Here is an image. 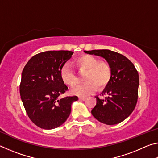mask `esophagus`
I'll use <instances>...</instances> for the list:
<instances>
[{
	"instance_id": "34e87169",
	"label": "esophagus",
	"mask_w": 158,
	"mask_h": 158,
	"mask_svg": "<svg viewBox=\"0 0 158 158\" xmlns=\"http://www.w3.org/2000/svg\"><path fill=\"white\" fill-rule=\"evenodd\" d=\"M85 99H86V98H85V97H79V100H82V101L85 100Z\"/></svg>"
}]
</instances>
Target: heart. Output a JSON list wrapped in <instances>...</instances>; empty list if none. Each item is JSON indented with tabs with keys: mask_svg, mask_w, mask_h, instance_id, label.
I'll list each match as a JSON object with an SVG mask.
<instances>
[{
	"mask_svg": "<svg viewBox=\"0 0 158 158\" xmlns=\"http://www.w3.org/2000/svg\"><path fill=\"white\" fill-rule=\"evenodd\" d=\"M74 64L80 73H84V83L77 84L72 88L73 95L85 97L93 94L97 87L100 89L105 88L111 78V69L108 63L99 62L97 58L91 55L85 54L77 58ZM60 78L65 84L73 85L77 80L76 74L68 65L60 69Z\"/></svg>",
	"mask_w": 158,
	"mask_h": 158,
	"instance_id": "obj_1",
	"label": "heart"
}]
</instances>
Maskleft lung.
<instances>
[{
  "instance_id": "obj_1",
  "label": "left lung",
  "mask_w": 158,
  "mask_h": 158,
  "mask_svg": "<svg viewBox=\"0 0 158 158\" xmlns=\"http://www.w3.org/2000/svg\"><path fill=\"white\" fill-rule=\"evenodd\" d=\"M85 53L105 58L111 69V78L101 93L105 99L96 96L97 103L91 114L98 121L116 125L132 114L138 99L139 74L135 65L123 55L109 49L84 51Z\"/></svg>"
}]
</instances>
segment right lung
Returning a JSON list of instances; mask_svg holds the SVG:
<instances>
[{
	"label": "right lung",
	"instance_id": "obj_1",
	"mask_svg": "<svg viewBox=\"0 0 158 158\" xmlns=\"http://www.w3.org/2000/svg\"><path fill=\"white\" fill-rule=\"evenodd\" d=\"M69 51L37 53L26 63L21 74L20 95L31 121L44 130L59 127L68 119L77 96L59 98L68 88L60 69L73 54Z\"/></svg>",
	"mask_w": 158,
	"mask_h": 158
}]
</instances>
